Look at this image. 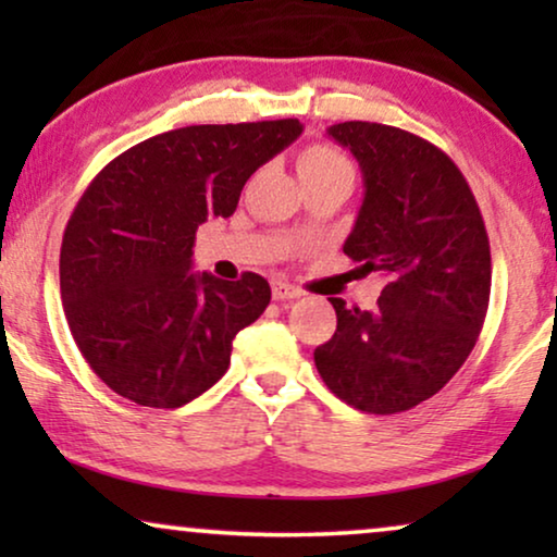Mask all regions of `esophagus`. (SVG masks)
<instances>
[{
	"label": "esophagus",
	"instance_id": "obj_1",
	"mask_svg": "<svg viewBox=\"0 0 557 557\" xmlns=\"http://www.w3.org/2000/svg\"><path fill=\"white\" fill-rule=\"evenodd\" d=\"M271 292H273V299H278V301L299 299V296H304V292H301L299 286H292V284H288V281H281V278L273 281Z\"/></svg>",
	"mask_w": 557,
	"mask_h": 557
}]
</instances>
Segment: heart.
<instances>
[{
    "instance_id": "heart-1",
    "label": "heart",
    "mask_w": 557,
    "mask_h": 557,
    "mask_svg": "<svg viewBox=\"0 0 557 557\" xmlns=\"http://www.w3.org/2000/svg\"><path fill=\"white\" fill-rule=\"evenodd\" d=\"M299 177H322V174H352V164L332 147H309L299 157Z\"/></svg>"
}]
</instances>
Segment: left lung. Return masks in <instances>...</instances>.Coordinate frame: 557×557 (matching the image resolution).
<instances>
[{
	"label": "left lung",
	"mask_w": 557,
	"mask_h": 557,
	"mask_svg": "<svg viewBox=\"0 0 557 557\" xmlns=\"http://www.w3.org/2000/svg\"><path fill=\"white\" fill-rule=\"evenodd\" d=\"M326 134L352 151L364 182L342 250L385 288L375 309L330 299L337 332L314 362L347 406L400 413L436 395L474 349L490 307V238L459 166L431 141L370 121Z\"/></svg>",
	"instance_id": "obj_1"
}]
</instances>
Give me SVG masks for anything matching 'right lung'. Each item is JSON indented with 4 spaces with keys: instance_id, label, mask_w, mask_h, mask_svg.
Wrapping results in <instances>:
<instances>
[{
    "instance_id": "1",
    "label": "right lung",
    "mask_w": 557,
    "mask_h": 557,
    "mask_svg": "<svg viewBox=\"0 0 557 557\" xmlns=\"http://www.w3.org/2000/svg\"><path fill=\"white\" fill-rule=\"evenodd\" d=\"M296 119L157 134L103 166L60 248V296L90 370L147 408H180L225 375L233 339L271 301L269 281L193 271L197 225L231 218L258 166L284 151Z\"/></svg>"
}]
</instances>
